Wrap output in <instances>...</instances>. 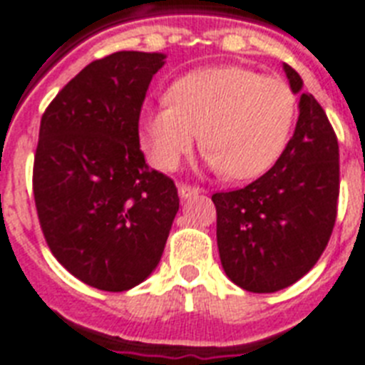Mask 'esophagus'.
<instances>
[{"instance_id": "1", "label": "esophagus", "mask_w": 365, "mask_h": 365, "mask_svg": "<svg viewBox=\"0 0 365 365\" xmlns=\"http://www.w3.org/2000/svg\"><path fill=\"white\" fill-rule=\"evenodd\" d=\"M198 192H202V189L192 187V185H187V183H180V185H178V195H180V198H183V200L195 197Z\"/></svg>"}]
</instances>
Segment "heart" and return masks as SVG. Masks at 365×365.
<instances>
[{
  "instance_id": "b5f03b06",
  "label": "heart",
  "mask_w": 365,
  "mask_h": 365,
  "mask_svg": "<svg viewBox=\"0 0 365 365\" xmlns=\"http://www.w3.org/2000/svg\"><path fill=\"white\" fill-rule=\"evenodd\" d=\"M296 97L287 82L238 65L204 67L178 78L168 101L140 112V142L150 161L170 170L195 146L229 180L272 168L289 142Z\"/></svg>"
}]
</instances>
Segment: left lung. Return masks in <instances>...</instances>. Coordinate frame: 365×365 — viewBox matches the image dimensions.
I'll return each mask as SVG.
<instances>
[{
  "instance_id": "left-lung-1",
  "label": "left lung",
  "mask_w": 365,
  "mask_h": 365,
  "mask_svg": "<svg viewBox=\"0 0 365 365\" xmlns=\"http://www.w3.org/2000/svg\"><path fill=\"white\" fill-rule=\"evenodd\" d=\"M300 93L292 138L268 173L244 189L215 192L225 274L250 292H275L304 277L327 250L339 197V146L322 106L283 63Z\"/></svg>"
}]
</instances>
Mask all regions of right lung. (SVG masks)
Masks as SVG:
<instances>
[{"mask_svg":"<svg viewBox=\"0 0 365 365\" xmlns=\"http://www.w3.org/2000/svg\"><path fill=\"white\" fill-rule=\"evenodd\" d=\"M161 52H115L80 71L41 118L34 195L46 244L86 285L129 290L150 277L180 208L148 167L138 118Z\"/></svg>","mask_w":365,"mask_h":365,"instance_id":"obj_1","label":"right lung"}]
</instances>
